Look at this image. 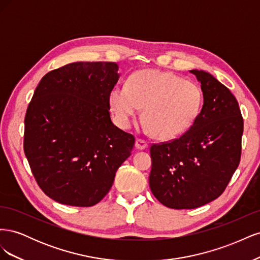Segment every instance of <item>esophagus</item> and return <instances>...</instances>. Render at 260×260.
<instances>
[{"label":"esophagus","instance_id":"obj_1","mask_svg":"<svg viewBox=\"0 0 260 260\" xmlns=\"http://www.w3.org/2000/svg\"><path fill=\"white\" fill-rule=\"evenodd\" d=\"M136 147L138 149H145L147 147V142L142 139H138L136 141Z\"/></svg>","mask_w":260,"mask_h":260}]
</instances>
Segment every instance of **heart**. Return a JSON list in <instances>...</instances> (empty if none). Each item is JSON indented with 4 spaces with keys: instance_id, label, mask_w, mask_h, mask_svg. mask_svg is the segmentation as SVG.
<instances>
[{
    "instance_id": "1",
    "label": "heart",
    "mask_w": 260,
    "mask_h": 260,
    "mask_svg": "<svg viewBox=\"0 0 260 260\" xmlns=\"http://www.w3.org/2000/svg\"><path fill=\"white\" fill-rule=\"evenodd\" d=\"M203 104L199 84L152 69L135 73L127 85H117L109 94V106L120 127L128 128L144 108V122L160 140L176 139L190 130Z\"/></svg>"
}]
</instances>
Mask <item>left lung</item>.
<instances>
[{"label": "left lung", "instance_id": "1", "mask_svg": "<svg viewBox=\"0 0 260 260\" xmlns=\"http://www.w3.org/2000/svg\"><path fill=\"white\" fill-rule=\"evenodd\" d=\"M190 73L204 95L198 120L180 138L149 148V187L172 209L198 208L219 198L241 159L243 117L237 99L210 74Z\"/></svg>", "mask_w": 260, "mask_h": 260}]
</instances>
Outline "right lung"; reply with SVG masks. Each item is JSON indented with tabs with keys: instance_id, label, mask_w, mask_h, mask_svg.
<instances>
[{
	"instance_id": "1",
	"label": "right lung",
	"mask_w": 260,
	"mask_h": 260,
	"mask_svg": "<svg viewBox=\"0 0 260 260\" xmlns=\"http://www.w3.org/2000/svg\"><path fill=\"white\" fill-rule=\"evenodd\" d=\"M109 61H77L38 84L25 117L23 151L41 190L55 202L95 205L109 192L136 139L117 128L109 94L119 75Z\"/></svg>"
}]
</instances>
